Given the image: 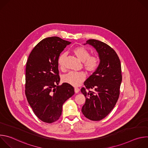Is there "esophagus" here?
<instances>
[{"instance_id":"1","label":"esophagus","mask_w":148,"mask_h":148,"mask_svg":"<svg viewBox=\"0 0 148 148\" xmlns=\"http://www.w3.org/2000/svg\"><path fill=\"white\" fill-rule=\"evenodd\" d=\"M74 91H75V93H78L79 91V89L77 87H75V88H74Z\"/></svg>"}]
</instances>
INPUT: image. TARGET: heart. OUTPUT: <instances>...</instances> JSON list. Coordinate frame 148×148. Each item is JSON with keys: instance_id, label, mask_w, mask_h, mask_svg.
I'll list each match as a JSON object with an SVG mask.
<instances>
[{"instance_id": "b5f03b06", "label": "heart", "mask_w": 148, "mask_h": 148, "mask_svg": "<svg viewBox=\"0 0 148 148\" xmlns=\"http://www.w3.org/2000/svg\"><path fill=\"white\" fill-rule=\"evenodd\" d=\"M74 54L77 58L83 62L84 68L90 73L95 72L99 68L100 64V59L96 55L90 56V51L85 47L78 46L73 50ZM66 54L62 53L58 57L57 63L60 68H63L64 66V61ZM86 77V74L84 72L70 71L67 74L62 76V80L71 86L77 87L80 85V84L84 81Z\"/></svg>"}]
</instances>
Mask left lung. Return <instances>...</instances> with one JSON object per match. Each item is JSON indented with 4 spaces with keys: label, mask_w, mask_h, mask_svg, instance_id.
Returning a JSON list of instances; mask_svg holds the SVG:
<instances>
[{
    "label": "left lung",
    "mask_w": 148,
    "mask_h": 148,
    "mask_svg": "<svg viewBox=\"0 0 148 148\" xmlns=\"http://www.w3.org/2000/svg\"><path fill=\"white\" fill-rule=\"evenodd\" d=\"M87 44L97 51L100 64L98 70L84 82L86 87L81 89L86 97L81 111L87 118L98 121L111 112L119 98L122 82L121 66L115 50L106 43L90 39L86 41ZM90 89L95 91H90Z\"/></svg>",
    "instance_id": "1"
}]
</instances>
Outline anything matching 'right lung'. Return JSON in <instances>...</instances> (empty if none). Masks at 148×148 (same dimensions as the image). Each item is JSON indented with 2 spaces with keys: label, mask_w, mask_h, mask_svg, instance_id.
<instances>
[{
  "label": "right lung",
  "mask_w": 148,
  "mask_h": 148,
  "mask_svg": "<svg viewBox=\"0 0 148 148\" xmlns=\"http://www.w3.org/2000/svg\"><path fill=\"white\" fill-rule=\"evenodd\" d=\"M70 43L58 37L46 38L34 47L26 62V96L34 114L46 123L59 119L63 103L74 94L70 84L58 86V57Z\"/></svg>",
  "instance_id": "obj_1"
}]
</instances>
